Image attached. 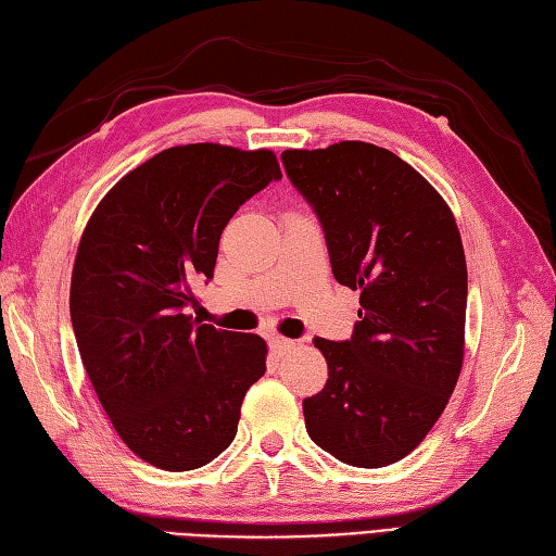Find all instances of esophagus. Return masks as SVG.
<instances>
[{
  "mask_svg": "<svg viewBox=\"0 0 556 556\" xmlns=\"http://www.w3.org/2000/svg\"><path fill=\"white\" fill-rule=\"evenodd\" d=\"M293 346H296V344H293L291 339H285V337H271V339H269V351L275 353L277 358H285Z\"/></svg>",
  "mask_w": 556,
  "mask_h": 556,
  "instance_id": "obj_1",
  "label": "esophagus"
}]
</instances>
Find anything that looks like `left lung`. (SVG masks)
<instances>
[{
  "label": "left lung",
  "mask_w": 556,
  "mask_h": 556,
  "mask_svg": "<svg viewBox=\"0 0 556 556\" xmlns=\"http://www.w3.org/2000/svg\"><path fill=\"white\" fill-rule=\"evenodd\" d=\"M323 224L334 279L361 291L346 341L315 339L327 384L303 401L311 440L358 468L404 458L432 430L464 363L468 271L444 198L361 140L281 152Z\"/></svg>",
  "instance_id": "left-lung-1"
}]
</instances>
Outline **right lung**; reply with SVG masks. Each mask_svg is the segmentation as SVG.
<instances>
[{
    "label": "right lung",
    "instance_id": "add662e5",
    "mask_svg": "<svg viewBox=\"0 0 556 556\" xmlns=\"http://www.w3.org/2000/svg\"><path fill=\"white\" fill-rule=\"evenodd\" d=\"M279 179L271 150L167 148L112 186L80 236L68 308L83 368L116 434L162 470L217 458L265 375L263 339L198 325L188 305L233 212Z\"/></svg>",
    "mask_w": 556,
    "mask_h": 556
}]
</instances>
